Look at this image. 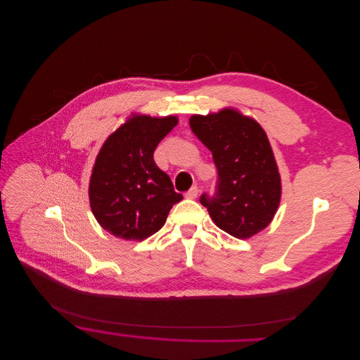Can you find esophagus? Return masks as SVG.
<instances>
[{
    "instance_id": "esophagus-1",
    "label": "esophagus",
    "mask_w": 360,
    "mask_h": 360,
    "mask_svg": "<svg viewBox=\"0 0 360 360\" xmlns=\"http://www.w3.org/2000/svg\"><path fill=\"white\" fill-rule=\"evenodd\" d=\"M197 194H198V188L195 187V186H193L187 193H186V198H195L197 197Z\"/></svg>"
}]
</instances>
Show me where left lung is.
I'll return each instance as SVG.
<instances>
[{
	"instance_id": "1",
	"label": "left lung",
	"mask_w": 360,
	"mask_h": 360,
	"mask_svg": "<svg viewBox=\"0 0 360 360\" xmlns=\"http://www.w3.org/2000/svg\"><path fill=\"white\" fill-rule=\"evenodd\" d=\"M188 122L219 172L217 193L200 197L215 226L240 240L262 231L278 210L281 177L261 124L231 108Z\"/></svg>"
}]
</instances>
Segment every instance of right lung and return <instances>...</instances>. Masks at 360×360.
I'll return each instance as SVG.
<instances>
[{
  "mask_svg": "<svg viewBox=\"0 0 360 360\" xmlns=\"http://www.w3.org/2000/svg\"><path fill=\"white\" fill-rule=\"evenodd\" d=\"M177 123L176 116L133 115L105 140L92 170L89 201L95 219L112 236L146 240L165 226L170 208L183 198L153 159Z\"/></svg>",
  "mask_w": 360,
  "mask_h": 360,
  "instance_id": "obj_1",
  "label": "right lung"
}]
</instances>
